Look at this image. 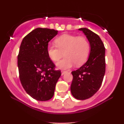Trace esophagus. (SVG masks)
Masks as SVG:
<instances>
[{"mask_svg": "<svg viewBox=\"0 0 124 124\" xmlns=\"http://www.w3.org/2000/svg\"><path fill=\"white\" fill-rule=\"evenodd\" d=\"M67 71H65V70H62L61 71V73H62V75H63L64 74H65V73H67Z\"/></svg>", "mask_w": 124, "mask_h": 124, "instance_id": "esophagus-1", "label": "esophagus"}]
</instances>
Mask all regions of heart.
Here are the masks:
<instances>
[{"mask_svg":"<svg viewBox=\"0 0 124 124\" xmlns=\"http://www.w3.org/2000/svg\"><path fill=\"white\" fill-rule=\"evenodd\" d=\"M57 46L49 45L47 48L48 56L54 62H58V68L68 69L75 64L80 66L86 62L90 52V45L89 41L84 37H78L70 34H63L55 39Z\"/></svg>","mask_w":124,"mask_h":124,"instance_id":"obj_1","label":"heart"}]
</instances>
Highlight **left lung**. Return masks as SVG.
Listing matches in <instances>:
<instances>
[{"mask_svg": "<svg viewBox=\"0 0 124 124\" xmlns=\"http://www.w3.org/2000/svg\"><path fill=\"white\" fill-rule=\"evenodd\" d=\"M90 44L88 60L78 70L72 71L73 80L70 86L72 94L78 100H86L99 90L106 72L105 47L97 34L86 28H79Z\"/></svg>", "mask_w": 124, "mask_h": 124, "instance_id": "obj_1", "label": "left lung"}]
</instances>
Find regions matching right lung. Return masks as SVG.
<instances>
[{"instance_id":"obj_1","label":"right lung","mask_w":124,"mask_h":124,"mask_svg":"<svg viewBox=\"0 0 124 124\" xmlns=\"http://www.w3.org/2000/svg\"><path fill=\"white\" fill-rule=\"evenodd\" d=\"M58 31L37 28L21 42L18 55L19 78L28 95L38 101H47L54 96L56 84L61 75L48 56V42Z\"/></svg>"}]
</instances>
